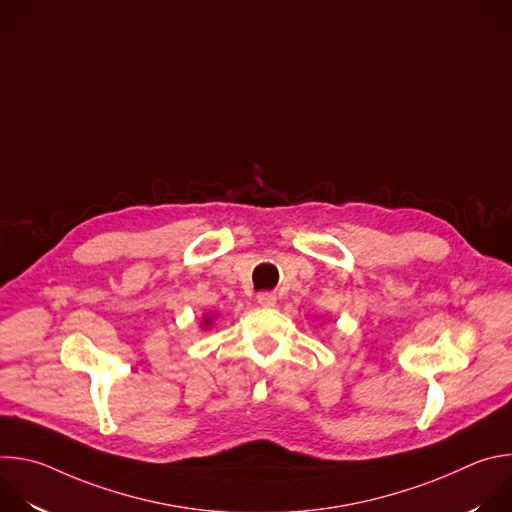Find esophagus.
<instances>
[{
    "label": "esophagus",
    "mask_w": 512,
    "mask_h": 512,
    "mask_svg": "<svg viewBox=\"0 0 512 512\" xmlns=\"http://www.w3.org/2000/svg\"><path fill=\"white\" fill-rule=\"evenodd\" d=\"M257 302H259L263 308H273L275 302H277V298H275V294H271V291H261V294L257 296Z\"/></svg>",
    "instance_id": "34e87169"
}]
</instances>
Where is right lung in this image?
I'll use <instances>...</instances> for the list:
<instances>
[{"instance_id": "1", "label": "right lung", "mask_w": 512, "mask_h": 512, "mask_svg": "<svg viewBox=\"0 0 512 512\" xmlns=\"http://www.w3.org/2000/svg\"><path fill=\"white\" fill-rule=\"evenodd\" d=\"M210 322H212V320H210V316H206V318H204V322H202V324H204V326H208V324H210Z\"/></svg>"}]
</instances>
